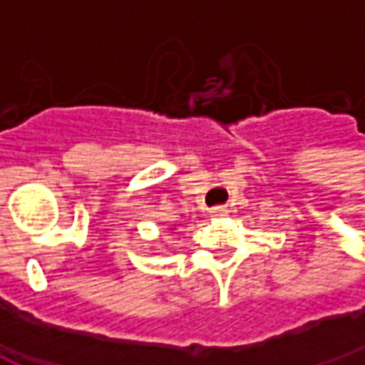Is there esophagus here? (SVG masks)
Listing matches in <instances>:
<instances>
[{
  "label": "esophagus",
  "instance_id": "34e87169",
  "mask_svg": "<svg viewBox=\"0 0 365 365\" xmlns=\"http://www.w3.org/2000/svg\"><path fill=\"white\" fill-rule=\"evenodd\" d=\"M211 213H213L215 217H222V215H227V209H225V207H213Z\"/></svg>",
  "mask_w": 365,
  "mask_h": 365
}]
</instances>
